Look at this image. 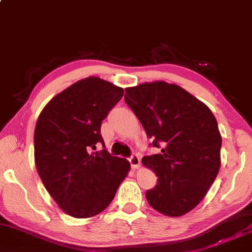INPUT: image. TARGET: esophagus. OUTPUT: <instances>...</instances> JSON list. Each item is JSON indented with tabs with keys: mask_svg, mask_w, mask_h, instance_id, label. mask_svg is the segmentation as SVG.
<instances>
[{
	"mask_svg": "<svg viewBox=\"0 0 252 252\" xmlns=\"http://www.w3.org/2000/svg\"><path fill=\"white\" fill-rule=\"evenodd\" d=\"M129 162H130V164H131L132 169H137L138 166L141 165V159H139V157L137 155H132L131 157H130Z\"/></svg>",
	"mask_w": 252,
	"mask_h": 252,
	"instance_id": "34e87169",
	"label": "esophagus"
}]
</instances>
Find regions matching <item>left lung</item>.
<instances>
[{
	"label": "left lung",
	"mask_w": 252,
	"mask_h": 252,
	"mask_svg": "<svg viewBox=\"0 0 252 252\" xmlns=\"http://www.w3.org/2000/svg\"><path fill=\"white\" fill-rule=\"evenodd\" d=\"M126 103L160 154L142 163L157 184L145 192L151 208L170 217L191 211L207 195L220 168L222 136L214 114L183 88L164 81L126 88Z\"/></svg>",
	"instance_id": "left-lung-1"
}]
</instances>
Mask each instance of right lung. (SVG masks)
<instances>
[{
	"mask_svg": "<svg viewBox=\"0 0 252 252\" xmlns=\"http://www.w3.org/2000/svg\"><path fill=\"white\" fill-rule=\"evenodd\" d=\"M123 88L96 76L77 81L47 103L34 132L38 176L56 204L75 218L102 213L130 171L126 158L96 150L102 121Z\"/></svg>",
	"mask_w": 252,
	"mask_h": 252,
	"instance_id": "add662e5",
	"label": "right lung"
}]
</instances>
